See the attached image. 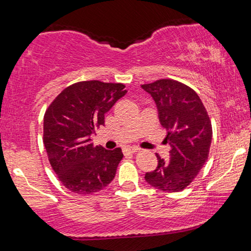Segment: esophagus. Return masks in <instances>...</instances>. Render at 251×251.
Segmentation results:
<instances>
[{"instance_id": "34e87169", "label": "esophagus", "mask_w": 251, "mask_h": 251, "mask_svg": "<svg viewBox=\"0 0 251 251\" xmlns=\"http://www.w3.org/2000/svg\"><path fill=\"white\" fill-rule=\"evenodd\" d=\"M139 151V148L138 147H136V146H133V147H126L125 150H124V152H128V154H134V152H137Z\"/></svg>"}]
</instances>
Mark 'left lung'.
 <instances>
[{
	"label": "left lung",
	"instance_id": "1",
	"mask_svg": "<svg viewBox=\"0 0 251 251\" xmlns=\"http://www.w3.org/2000/svg\"><path fill=\"white\" fill-rule=\"evenodd\" d=\"M142 88L155 100L160 124L167 130L165 141L172 147L169 160L156 154L158 165L146 173L145 180L163 192H180L208 159L212 137L209 116L197 93L177 80L163 78Z\"/></svg>",
	"mask_w": 251,
	"mask_h": 251
}]
</instances>
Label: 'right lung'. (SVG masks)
I'll return each mask as SVG.
<instances>
[{
    "instance_id": "obj_1",
    "label": "right lung",
    "mask_w": 251,
    "mask_h": 251,
    "mask_svg": "<svg viewBox=\"0 0 251 251\" xmlns=\"http://www.w3.org/2000/svg\"><path fill=\"white\" fill-rule=\"evenodd\" d=\"M121 83L78 82L57 95L44 115L43 143L58 180L78 195L100 192L114 179L121 148L94 147L91 136L127 91Z\"/></svg>"
}]
</instances>
